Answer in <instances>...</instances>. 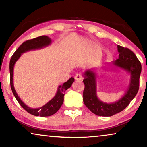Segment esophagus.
<instances>
[{
    "label": "esophagus",
    "mask_w": 147,
    "mask_h": 147,
    "mask_svg": "<svg viewBox=\"0 0 147 147\" xmlns=\"http://www.w3.org/2000/svg\"><path fill=\"white\" fill-rule=\"evenodd\" d=\"M74 78H75L76 80H82V76L80 74H77L75 76H74Z\"/></svg>",
    "instance_id": "obj_1"
}]
</instances>
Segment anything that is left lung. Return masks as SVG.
<instances>
[{
  "mask_svg": "<svg viewBox=\"0 0 147 147\" xmlns=\"http://www.w3.org/2000/svg\"><path fill=\"white\" fill-rule=\"evenodd\" d=\"M118 59L112 61L114 67L125 70L130 75V84L122 97L113 103H106L97 96V74L94 69L84 72L83 80L85 88L83 92L84 103L92 112L100 116H111L121 112L127 107L135 97L139 88V78L141 73V64L133 52L128 48L118 45Z\"/></svg>",
  "mask_w": 147,
  "mask_h": 147,
  "instance_id": "left-lung-1",
  "label": "left lung"
}]
</instances>
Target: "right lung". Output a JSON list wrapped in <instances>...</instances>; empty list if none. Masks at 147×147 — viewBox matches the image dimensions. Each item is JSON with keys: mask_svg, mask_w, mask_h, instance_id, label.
I'll return each mask as SVG.
<instances>
[{"mask_svg": "<svg viewBox=\"0 0 147 147\" xmlns=\"http://www.w3.org/2000/svg\"><path fill=\"white\" fill-rule=\"evenodd\" d=\"M51 43V39L47 36L43 35L40 36L35 39L28 40L22 43L19 47L16 50L13 55L12 56L11 61H10L9 69H10V75H11V87L12 92L15 96V97L19 102L20 105L25 109L26 111L29 113L31 114L32 115L36 116H49L56 113L58 110L61 108L63 102V96L65 92L68 88L71 87L72 84L74 82V78H71L67 80V82L63 83V85H60L58 86L57 91L56 92L55 96L52 98V99L46 103L45 105L41 106V108H31L26 105L24 102L21 100L19 97L18 94L15 90V87L13 85V70L14 65L16 61L19 59L22 54L25 53V52L31 51V50H35L42 49V48L47 47Z\"/></svg>", "mask_w": 147, "mask_h": 147, "instance_id": "obj_1", "label": "right lung"}]
</instances>
